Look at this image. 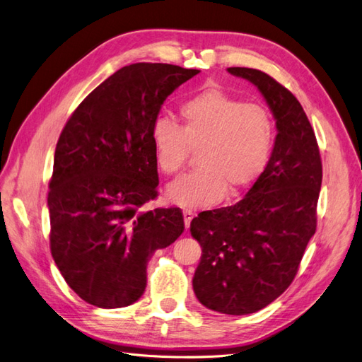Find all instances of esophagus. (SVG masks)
<instances>
[{
    "label": "esophagus",
    "mask_w": 362,
    "mask_h": 362,
    "mask_svg": "<svg viewBox=\"0 0 362 362\" xmlns=\"http://www.w3.org/2000/svg\"><path fill=\"white\" fill-rule=\"evenodd\" d=\"M182 217H184V225H185V228H189V226H190V222H192V218L194 217V213H193L192 210H184V211H182Z\"/></svg>",
    "instance_id": "1"
}]
</instances>
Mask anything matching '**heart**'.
<instances>
[{"label": "heart", "instance_id": "b5f03b06", "mask_svg": "<svg viewBox=\"0 0 362 362\" xmlns=\"http://www.w3.org/2000/svg\"><path fill=\"white\" fill-rule=\"evenodd\" d=\"M180 113L182 125L160 117L151 128L163 173L181 172L192 151L199 149V169L169 184L170 202L184 208L210 206L225 193H243L258 180L273 144V120L266 107L210 87L184 101Z\"/></svg>", "mask_w": 362, "mask_h": 362}]
</instances>
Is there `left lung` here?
Instances as JSON below:
<instances>
[{
  "instance_id": "obj_1",
  "label": "left lung",
  "mask_w": 362,
  "mask_h": 362,
  "mask_svg": "<svg viewBox=\"0 0 362 362\" xmlns=\"http://www.w3.org/2000/svg\"><path fill=\"white\" fill-rule=\"evenodd\" d=\"M228 72L258 87L278 134L267 166L245 198L192 221L190 233L202 247L193 290L208 310L245 315L279 298L298 273L317 226L322 158L310 120L290 90L258 69Z\"/></svg>"
}]
</instances>
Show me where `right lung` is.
Returning a JSON list of instances; mask_svg holds the SVG:
<instances>
[{"instance_id": "obj_1", "label": "right lung", "mask_w": 362, "mask_h": 362, "mask_svg": "<svg viewBox=\"0 0 362 362\" xmlns=\"http://www.w3.org/2000/svg\"><path fill=\"white\" fill-rule=\"evenodd\" d=\"M199 72L124 66L84 98L59 137L48 192L51 254L68 286L98 308L139 300L148 261L184 231L180 208L145 210L158 185L151 128L166 98Z\"/></svg>"}]
</instances>
